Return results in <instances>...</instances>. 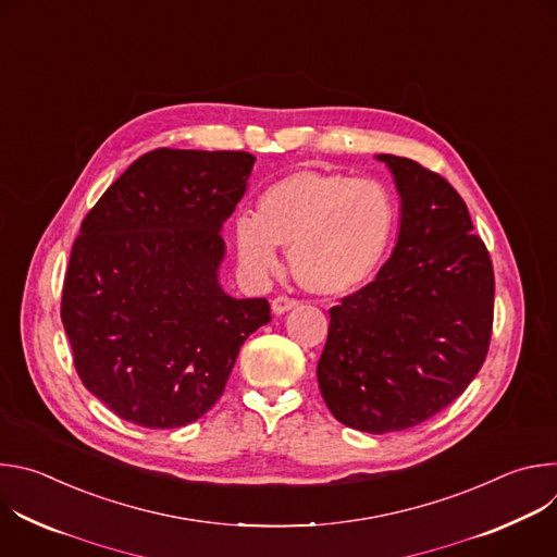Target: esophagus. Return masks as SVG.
Here are the masks:
<instances>
[{
    "instance_id": "obj_1",
    "label": "esophagus",
    "mask_w": 557,
    "mask_h": 557,
    "mask_svg": "<svg viewBox=\"0 0 557 557\" xmlns=\"http://www.w3.org/2000/svg\"><path fill=\"white\" fill-rule=\"evenodd\" d=\"M297 304H299V301L293 299V297H288V295H277L271 306H273V312H275V314H284V312L293 310Z\"/></svg>"
}]
</instances>
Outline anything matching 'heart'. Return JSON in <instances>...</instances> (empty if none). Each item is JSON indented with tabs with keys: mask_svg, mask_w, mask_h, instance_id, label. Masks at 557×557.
<instances>
[{
	"mask_svg": "<svg viewBox=\"0 0 557 557\" xmlns=\"http://www.w3.org/2000/svg\"><path fill=\"white\" fill-rule=\"evenodd\" d=\"M394 228V202L374 181L299 170L269 185L253 215L235 220L233 237L243 264L256 275L280 269L288 251L297 284L337 297L359 288L381 264Z\"/></svg>",
	"mask_w": 557,
	"mask_h": 557,
	"instance_id": "heart-1",
	"label": "heart"
}]
</instances>
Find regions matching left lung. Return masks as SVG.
I'll return each instance as SVG.
<instances>
[{"label":"left lung","mask_w":557,"mask_h":557,"mask_svg":"<svg viewBox=\"0 0 557 557\" xmlns=\"http://www.w3.org/2000/svg\"><path fill=\"white\" fill-rule=\"evenodd\" d=\"M401 196L399 240L376 277L331 308L317 381L333 417L361 432L414 428L485 363L494 267L465 200L417 161L379 153Z\"/></svg>","instance_id":"1"}]
</instances>
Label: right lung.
<instances>
[{
	"label": "right lung",
	"mask_w": 557,
	"mask_h": 557,
	"mask_svg": "<svg viewBox=\"0 0 557 557\" xmlns=\"http://www.w3.org/2000/svg\"><path fill=\"white\" fill-rule=\"evenodd\" d=\"M253 163L247 151L153 149L84 218L61 322L78 379L116 417L151 430L198 421L271 322L264 297L235 299L218 282L220 231Z\"/></svg>",
	"instance_id": "1"
}]
</instances>
